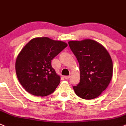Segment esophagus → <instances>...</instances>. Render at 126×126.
I'll list each match as a JSON object with an SVG mask.
<instances>
[{
    "instance_id": "esophagus-1",
    "label": "esophagus",
    "mask_w": 126,
    "mask_h": 126,
    "mask_svg": "<svg viewBox=\"0 0 126 126\" xmlns=\"http://www.w3.org/2000/svg\"><path fill=\"white\" fill-rule=\"evenodd\" d=\"M70 78V76H64V78L65 79H68Z\"/></svg>"
}]
</instances>
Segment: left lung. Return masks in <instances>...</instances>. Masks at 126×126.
<instances>
[{"mask_svg": "<svg viewBox=\"0 0 126 126\" xmlns=\"http://www.w3.org/2000/svg\"><path fill=\"white\" fill-rule=\"evenodd\" d=\"M70 48L79 64L80 82L73 86L75 93L84 99L100 95L107 87L113 75V63L107 50L92 39L71 41Z\"/></svg>", "mask_w": 126, "mask_h": 126, "instance_id": "1", "label": "left lung"}]
</instances>
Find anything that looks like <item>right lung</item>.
<instances>
[{"label":"right lung","mask_w":126,"mask_h":126,"mask_svg":"<svg viewBox=\"0 0 126 126\" xmlns=\"http://www.w3.org/2000/svg\"><path fill=\"white\" fill-rule=\"evenodd\" d=\"M67 47L63 41L36 37L22 49L16 61V72L27 92L37 96L51 94L60 83V76L51 67V60Z\"/></svg>","instance_id":"1"}]
</instances>
